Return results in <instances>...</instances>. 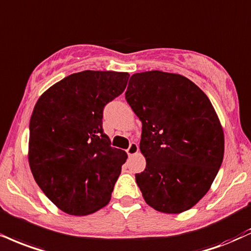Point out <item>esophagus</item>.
I'll list each match as a JSON object with an SVG mask.
<instances>
[{
	"instance_id": "obj_1",
	"label": "esophagus",
	"mask_w": 251,
	"mask_h": 251,
	"mask_svg": "<svg viewBox=\"0 0 251 251\" xmlns=\"http://www.w3.org/2000/svg\"><path fill=\"white\" fill-rule=\"evenodd\" d=\"M138 151H139L138 144H137V143H131V144H129L128 149L126 150V152H127L128 156H133L134 154H137Z\"/></svg>"
}]
</instances>
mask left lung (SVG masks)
<instances>
[{
	"label": "left lung",
	"mask_w": 251,
	"mask_h": 251,
	"mask_svg": "<svg viewBox=\"0 0 251 251\" xmlns=\"http://www.w3.org/2000/svg\"><path fill=\"white\" fill-rule=\"evenodd\" d=\"M125 97L143 123L146 168L135 181L144 200L166 214L191 209L209 191L225 154L209 98L188 78L158 70L134 74Z\"/></svg>",
	"instance_id": "8db88e82"
}]
</instances>
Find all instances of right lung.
Returning <instances> with one entry per match:
<instances>
[{"label":"right lung","mask_w":251,"mask_h":251,"mask_svg":"<svg viewBox=\"0 0 251 251\" xmlns=\"http://www.w3.org/2000/svg\"><path fill=\"white\" fill-rule=\"evenodd\" d=\"M127 72L81 71L38 98L29 125L28 159L39 188L60 210L84 216L111 200L127 154L111 147L102 110L122 95Z\"/></svg>","instance_id":"obj_1"}]
</instances>
